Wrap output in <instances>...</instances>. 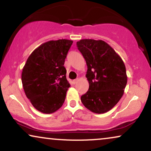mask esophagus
<instances>
[{
  "label": "esophagus",
  "instance_id": "1",
  "mask_svg": "<svg viewBox=\"0 0 151 151\" xmlns=\"http://www.w3.org/2000/svg\"><path fill=\"white\" fill-rule=\"evenodd\" d=\"M78 80H78V78H77V79H75L74 80H73V83L74 84H76V83H77V82H78Z\"/></svg>",
  "mask_w": 151,
  "mask_h": 151
}]
</instances>
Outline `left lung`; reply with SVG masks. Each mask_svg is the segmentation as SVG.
Returning a JSON list of instances; mask_svg holds the SVG:
<instances>
[{
	"label": "left lung",
	"mask_w": 151,
	"mask_h": 151,
	"mask_svg": "<svg viewBox=\"0 0 151 151\" xmlns=\"http://www.w3.org/2000/svg\"><path fill=\"white\" fill-rule=\"evenodd\" d=\"M77 47L87 65L89 88L81 102L93 113L102 114L113 109L122 97L127 83L126 67L121 57L104 41L82 39Z\"/></svg>",
	"instance_id": "left-lung-1"
}]
</instances>
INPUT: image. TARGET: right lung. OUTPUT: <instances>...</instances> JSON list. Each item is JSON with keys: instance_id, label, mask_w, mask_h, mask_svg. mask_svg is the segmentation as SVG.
<instances>
[{"instance_id": "right-lung-1", "label": "right lung", "mask_w": 151, "mask_h": 151, "mask_svg": "<svg viewBox=\"0 0 151 151\" xmlns=\"http://www.w3.org/2000/svg\"><path fill=\"white\" fill-rule=\"evenodd\" d=\"M72 43L67 39L43 43L31 53L22 69L24 91L41 113H54L65 102L70 84L64 64Z\"/></svg>"}]
</instances>
